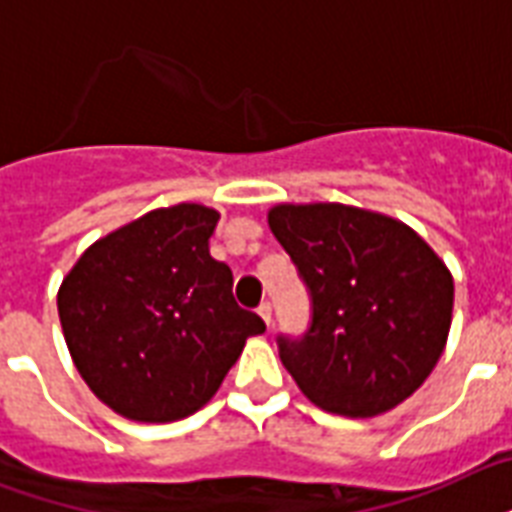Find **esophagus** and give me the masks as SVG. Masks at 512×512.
<instances>
[{"instance_id": "34e87169", "label": "esophagus", "mask_w": 512, "mask_h": 512, "mask_svg": "<svg viewBox=\"0 0 512 512\" xmlns=\"http://www.w3.org/2000/svg\"><path fill=\"white\" fill-rule=\"evenodd\" d=\"M257 314L263 317L265 325H271V303H268V300H263V303L257 306Z\"/></svg>"}]
</instances>
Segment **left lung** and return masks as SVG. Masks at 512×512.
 <instances>
[{
	"mask_svg": "<svg viewBox=\"0 0 512 512\" xmlns=\"http://www.w3.org/2000/svg\"><path fill=\"white\" fill-rule=\"evenodd\" d=\"M268 225L311 295L279 357L322 411L370 419L419 389L446 349L454 279L416 230L343 204H279Z\"/></svg>",
	"mask_w": 512,
	"mask_h": 512,
	"instance_id": "obj_1",
	"label": "left lung"
}]
</instances>
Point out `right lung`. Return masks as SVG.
<instances>
[{
	"mask_svg": "<svg viewBox=\"0 0 512 512\" xmlns=\"http://www.w3.org/2000/svg\"><path fill=\"white\" fill-rule=\"evenodd\" d=\"M220 214L152 209L85 249L58 290L74 365L101 403L134 421L204 408L265 322L233 298V273L209 255Z\"/></svg>",
	"mask_w": 512,
	"mask_h": 512,
	"instance_id": "right-lung-1",
	"label": "right lung"
}]
</instances>
